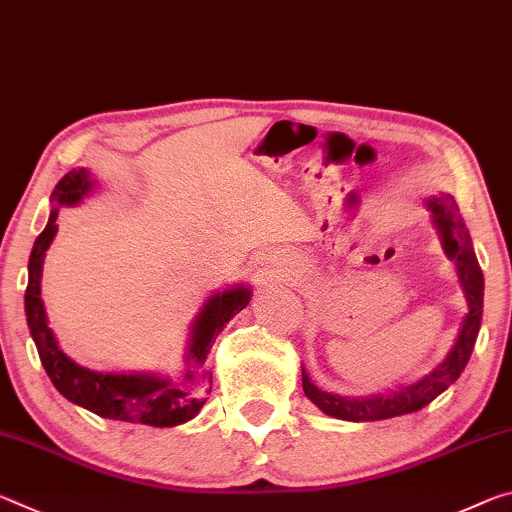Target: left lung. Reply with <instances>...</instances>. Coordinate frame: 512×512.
Segmentation results:
<instances>
[{
    "label": "left lung",
    "instance_id": "1",
    "mask_svg": "<svg viewBox=\"0 0 512 512\" xmlns=\"http://www.w3.org/2000/svg\"><path fill=\"white\" fill-rule=\"evenodd\" d=\"M426 206H429V211L433 213V224L435 229L440 231L445 254L456 263L460 286L465 290V299L469 306L454 347H451L447 358L442 360L429 376H424V379L410 383L397 392H390V395H376L365 399L329 395V392L320 390L311 379H308L306 370H301V383H304L306 397L326 415L347 422H374L415 413V410L429 406L435 397L442 395V392L458 379L460 372L465 370L467 360L472 356L483 317V272L479 267V261H476L472 238H469L467 226L458 213V204L454 197H433L426 201Z\"/></svg>",
    "mask_w": 512,
    "mask_h": 512
}]
</instances>
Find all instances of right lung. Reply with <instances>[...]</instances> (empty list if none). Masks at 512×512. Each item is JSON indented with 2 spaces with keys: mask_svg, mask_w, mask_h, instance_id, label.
Wrapping results in <instances>:
<instances>
[{
  "mask_svg": "<svg viewBox=\"0 0 512 512\" xmlns=\"http://www.w3.org/2000/svg\"><path fill=\"white\" fill-rule=\"evenodd\" d=\"M95 183L88 170H72L56 183L52 192V215L45 231L33 242L29 256V283L24 295V311L31 338L36 342L40 363L52 379L54 388L72 404L83 406L90 413L106 420H120L147 426H177L195 417L206 397L211 395L213 374L208 372L206 358L217 335L242 308H247L251 290L236 286L215 292L201 306L197 320L192 322L186 363L190 365L181 381L161 379L156 374H102L92 372L67 358L47 326L45 304L40 299V276H43L45 251L56 236V217L61 206H74L88 195Z\"/></svg>",
  "mask_w": 512,
  "mask_h": 512,
  "instance_id": "right-lung-1",
  "label": "right lung"
}]
</instances>
